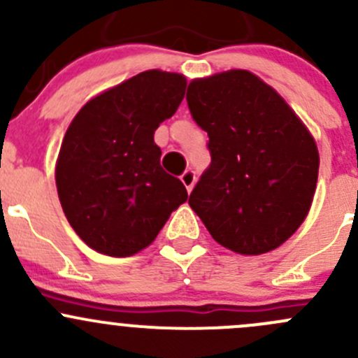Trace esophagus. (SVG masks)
<instances>
[{"instance_id":"1","label":"esophagus","mask_w":358,"mask_h":358,"mask_svg":"<svg viewBox=\"0 0 358 358\" xmlns=\"http://www.w3.org/2000/svg\"><path fill=\"white\" fill-rule=\"evenodd\" d=\"M180 178H182V183L185 185L187 192H190L194 189V183H196V173H194V169H187Z\"/></svg>"}]
</instances>
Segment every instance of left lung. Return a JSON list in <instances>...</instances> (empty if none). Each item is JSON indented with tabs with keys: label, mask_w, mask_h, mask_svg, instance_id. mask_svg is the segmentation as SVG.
<instances>
[{
	"label": "left lung",
	"mask_w": 358,
	"mask_h": 358,
	"mask_svg": "<svg viewBox=\"0 0 358 358\" xmlns=\"http://www.w3.org/2000/svg\"><path fill=\"white\" fill-rule=\"evenodd\" d=\"M187 102L211 150L190 208L223 248L255 256L273 251L312 208L315 138L272 86L244 69L192 79Z\"/></svg>",
	"instance_id": "8db88e82"
}]
</instances>
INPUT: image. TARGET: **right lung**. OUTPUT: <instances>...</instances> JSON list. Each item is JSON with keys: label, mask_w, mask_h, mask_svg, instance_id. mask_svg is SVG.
<instances>
[{"label": "right lung", "mask_w": 358, "mask_h": 358, "mask_svg": "<svg viewBox=\"0 0 358 358\" xmlns=\"http://www.w3.org/2000/svg\"><path fill=\"white\" fill-rule=\"evenodd\" d=\"M185 86L183 74L150 69L93 96L69 124L55 164L57 192L67 222L95 251L136 255L189 197L161 168L154 143Z\"/></svg>", "instance_id": "obj_1"}]
</instances>
